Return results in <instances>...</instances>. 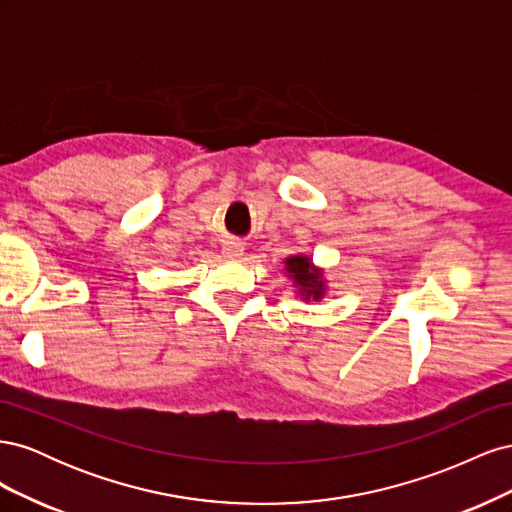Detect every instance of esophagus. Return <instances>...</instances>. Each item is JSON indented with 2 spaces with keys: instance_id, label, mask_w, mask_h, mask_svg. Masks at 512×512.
<instances>
[{
  "instance_id": "esophagus-1",
  "label": "esophagus",
  "mask_w": 512,
  "mask_h": 512,
  "mask_svg": "<svg viewBox=\"0 0 512 512\" xmlns=\"http://www.w3.org/2000/svg\"><path fill=\"white\" fill-rule=\"evenodd\" d=\"M222 254H224L228 260H237V258H241V256L245 254V250H243V243H241V241H237V239H228V241H224V245H222Z\"/></svg>"
}]
</instances>
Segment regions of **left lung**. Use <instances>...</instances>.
Listing matches in <instances>:
<instances>
[{
	"label": "left lung",
	"mask_w": 512,
	"mask_h": 512,
	"mask_svg": "<svg viewBox=\"0 0 512 512\" xmlns=\"http://www.w3.org/2000/svg\"><path fill=\"white\" fill-rule=\"evenodd\" d=\"M284 273L292 282L294 294L305 303L309 301H322L327 297L329 286L324 269L316 267L314 260L307 254H292L284 260Z\"/></svg>",
	"instance_id": "obj_1"
}]
</instances>
